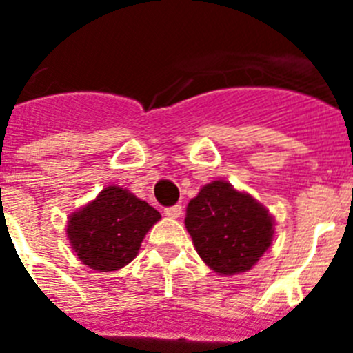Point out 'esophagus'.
Returning <instances> with one entry per match:
<instances>
[{"label":"esophagus","instance_id":"34e87169","mask_svg":"<svg viewBox=\"0 0 353 353\" xmlns=\"http://www.w3.org/2000/svg\"><path fill=\"white\" fill-rule=\"evenodd\" d=\"M164 214H166L168 217H171V219H176V217H180V215H182V205H173V207H168L166 210H164Z\"/></svg>","mask_w":353,"mask_h":353}]
</instances>
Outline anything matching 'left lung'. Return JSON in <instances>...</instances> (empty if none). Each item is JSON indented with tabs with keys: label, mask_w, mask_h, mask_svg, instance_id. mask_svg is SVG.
Masks as SVG:
<instances>
[{
	"label": "left lung",
	"mask_w": 353,
	"mask_h": 353,
	"mask_svg": "<svg viewBox=\"0 0 353 353\" xmlns=\"http://www.w3.org/2000/svg\"><path fill=\"white\" fill-rule=\"evenodd\" d=\"M185 228L214 272L235 276L252 269L270 248L274 217L251 194L214 180L187 205Z\"/></svg>",
	"instance_id": "obj_1"
}]
</instances>
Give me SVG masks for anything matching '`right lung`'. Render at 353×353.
<instances>
[{"label": "right lung", "instance_id": "right-lung-1", "mask_svg": "<svg viewBox=\"0 0 353 353\" xmlns=\"http://www.w3.org/2000/svg\"><path fill=\"white\" fill-rule=\"evenodd\" d=\"M159 219L161 214L146 201L109 185L68 217L67 236L84 265L113 272L138 256L143 239Z\"/></svg>", "mask_w": 353, "mask_h": 353}]
</instances>
